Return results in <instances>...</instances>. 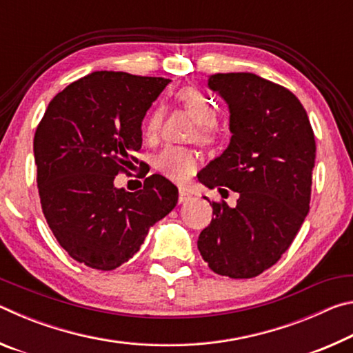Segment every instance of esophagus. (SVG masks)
I'll list each match as a JSON object with an SVG mask.
<instances>
[{
  "label": "esophagus",
  "mask_w": 353,
  "mask_h": 353,
  "mask_svg": "<svg viewBox=\"0 0 353 353\" xmlns=\"http://www.w3.org/2000/svg\"><path fill=\"white\" fill-rule=\"evenodd\" d=\"M190 199H191V194L188 191L179 190V204H185V202H188Z\"/></svg>",
  "instance_id": "34e87169"
}]
</instances>
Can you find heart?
<instances>
[{"label":"heart","instance_id":"1","mask_svg":"<svg viewBox=\"0 0 353 353\" xmlns=\"http://www.w3.org/2000/svg\"><path fill=\"white\" fill-rule=\"evenodd\" d=\"M176 103L182 110L194 119L190 140H194L205 149H216L224 140V128L218 121L216 107L196 87H182L174 93ZM163 110L157 107L143 123V137L148 143L159 140L163 124ZM199 166V155L194 149L185 146H170L155 159V168L165 179L174 183H187L196 174Z\"/></svg>","mask_w":353,"mask_h":353}]
</instances>
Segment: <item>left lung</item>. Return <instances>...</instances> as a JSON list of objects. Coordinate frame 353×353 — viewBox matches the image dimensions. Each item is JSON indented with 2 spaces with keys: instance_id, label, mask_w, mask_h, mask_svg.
I'll use <instances>...</instances> for the list:
<instances>
[{
  "instance_id": "obj_1",
  "label": "left lung",
  "mask_w": 353,
  "mask_h": 353,
  "mask_svg": "<svg viewBox=\"0 0 353 353\" xmlns=\"http://www.w3.org/2000/svg\"><path fill=\"white\" fill-rule=\"evenodd\" d=\"M208 87L230 109V145L202 170L208 188L240 198L232 208L212 201V223L198 248L208 268L230 279H252L282 259L310 210L314 132L301 101L252 73H219Z\"/></svg>"
}]
</instances>
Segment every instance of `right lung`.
Masks as SVG:
<instances>
[{
	"instance_id": "add662e5",
	"label": "right lung",
	"mask_w": 353,
	"mask_h": 353,
	"mask_svg": "<svg viewBox=\"0 0 353 353\" xmlns=\"http://www.w3.org/2000/svg\"><path fill=\"white\" fill-rule=\"evenodd\" d=\"M171 81L97 71L48 104L34 135L41 210L71 259L112 271L132 259L149 227L177 204V187L160 174L134 193L113 185L141 148V121Z\"/></svg>"
}]
</instances>
